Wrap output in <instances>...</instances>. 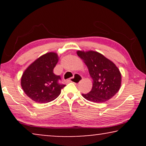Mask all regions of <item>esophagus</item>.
I'll return each instance as SVG.
<instances>
[{"label": "esophagus", "mask_w": 146, "mask_h": 146, "mask_svg": "<svg viewBox=\"0 0 146 146\" xmlns=\"http://www.w3.org/2000/svg\"><path fill=\"white\" fill-rule=\"evenodd\" d=\"M82 80V76L80 74H74V76L72 78H70V82H73V83H75V84H78L81 82Z\"/></svg>", "instance_id": "34e87169"}]
</instances>
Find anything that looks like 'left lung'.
Returning a JSON list of instances; mask_svg holds the SVG:
<instances>
[{"label":"left lung","mask_w":146,"mask_h":146,"mask_svg":"<svg viewBox=\"0 0 146 146\" xmlns=\"http://www.w3.org/2000/svg\"><path fill=\"white\" fill-rule=\"evenodd\" d=\"M77 54L88 68L93 80L89 93L82 94L87 100L103 103L111 99L121 86V76L115 64L98 52L77 51Z\"/></svg>","instance_id":"left-lung-1"}]
</instances>
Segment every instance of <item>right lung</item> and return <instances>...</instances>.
I'll return each mask as SVG.
<instances>
[{
    "mask_svg": "<svg viewBox=\"0 0 146 146\" xmlns=\"http://www.w3.org/2000/svg\"><path fill=\"white\" fill-rule=\"evenodd\" d=\"M58 58L56 53L48 52L33 62L24 72L21 86L33 101L47 103L60 94L61 90L66 85L59 84L60 76L53 72Z\"/></svg>",
    "mask_w": 146,
    "mask_h": 146,
    "instance_id": "1",
    "label": "right lung"
}]
</instances>
